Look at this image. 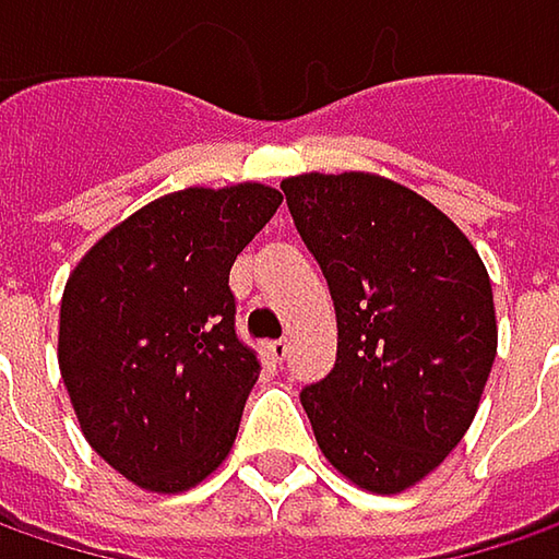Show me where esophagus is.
I'll return each instance as SVG.
<instances>
[{"label":"esophagus","mask_w":559,"mask_h":559,"mask_svg":"<svg viewBox=\"0 0 559 559\" xmlns=\"http://www.w3.org/2000/svg\"><path fill=\"white\" fill-rule=\"evenodd\" d=\"M266 353H270L273 362H283L286 353H289V343H286V340H270V343H266Z\"/></svg>","instance_id":"1"}]
</instances>
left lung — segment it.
<instances>
[{"mask_svg":"<svg viewBox=\"0 0 559 559\" xmlns=\"http://www.w3.org/2000/svg\"><path fill=\"white\" fill-rule=\"evenodd\" d=\"M337 308V362L301 388L324 459L369 493L436 471L477 414L497 359L490 276L455 222L394 180L283 183Z\"/></svg>","mask_w":559,"mask_h":559,"instance_id":"left-lung-1","label":"left lung"}]
</instances>
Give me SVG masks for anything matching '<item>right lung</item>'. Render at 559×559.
Segmentation results:
<instances>
[{
  "mask_svg": "<svg viewBox=\"0 0 559 559\" xmlns=\"http://www.w3.org/2000/svg\"><path fill=\"white\" fill-rule=\"evenodd\" d=\"M283 197L187 187L117 228L69 273L60 372L88 445L127 480L180 493L219 467L260 376L235 331L228 273Z\"/></svg>",
  "mask_w": 559,
  "mask_h": 559,
  "instance_id": "obj_1",
  "label": "right lung"
}]
</instances>
